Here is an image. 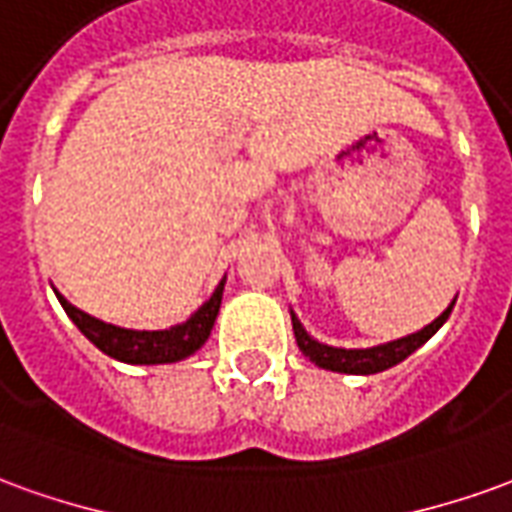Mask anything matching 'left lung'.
Segmentation results:
<instances>
[{"instance_id":"8db88e82","label":"left lung","mask_w":512,"mask_h":512,"mask_svg":"<svg viewBox=\"0 0 512 512\" xmlns=\"http://www.w3.org/2000/svg\"><path fill=\"white\" fill-rule=\"evenodd\" d=\"M455 302L443 310L441 316L435 318L432 324H427L421 332H413L407 338H399V341L382 343V346H374V349H335V346H327V343L313 341L305 332V327L299 324V318L291 313L293 321V335H296V343L302 349V355L310 357L316 366L330 368V371H343V374H377V371H385V368L402 363L407 355H413L418 346L424 341H430L435 332L441 330V324L449 318Z\"/></svg>"}]
</instances>
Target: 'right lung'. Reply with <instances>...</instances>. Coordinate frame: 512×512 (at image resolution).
Instances as JSON below:
<instances>
[{"mask_svg": "<svg viewBox=\"0 0 512 512\" xmlns=\"http://www.w3.org/2000/svg\"><path fill=\"white\" fill-rule=\"evenodd\" d=\"M221 291H224V280L219 282V288L213 291V296L185 324H177L171 330L155 332L124 330V327L105 324V321H99V318L77 310L60 293H55L57 299H60V305H63V310L69 313L71 321L80 327L82 335L94 343V346H99L105 355L116 357L121 363H146L149 366V363H174V360L194 355L196 349L207 341V335L213 330V321L219 316Z\"/></svg>", "mask_w": 512, "mask_h": 512, "instance_id": "right-lung-1", "label": "right lung"}]
</instances>
